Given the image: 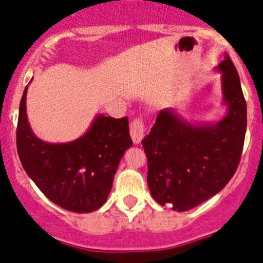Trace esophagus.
Returning <instances> with one entry per match:
<instances>
[{
    "label": "esophagus",
    "mask_w": 263,
    "mask_h": 263,
    "mask_svg": "<svg viewBox=\"0 0 263 263\" xmlns=\"http://www.w3.org/2000/svg\"><path fill=\"white\" fill-rule=\"evenodd\" d=\"M143 133H145V122L142 118H134L132 125H130V136L133 139L134 143H139L143 138Z\"/></svg>",
    "instance_id": "obj_1"
}]
</instances>
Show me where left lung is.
Wrapping results in <instances>:
<instances>
[{
    "label": "left lung",
    "instance_id": "8db88e82",
    "mask_svg": "<svg viewBox=\"0 0 263 263\" xmlns=\"http://www.w3.org/2000/svg\"><path fill=\"white\" fill-rule=\"evenodd\" d=\"M222 73L227 116L215 125H191L171 109L160 110L142 139L147 157V184L153 197L178 212L215 196L236 173L246 132V101L229 55Z\"/></svg>",
    "mask_w": 263,
    "mask_h": 263
}]
</instances>
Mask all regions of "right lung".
<instances>
[{"label": "right lung", "instance_id": "right-lung-1", "mask_svg": "<svg viewBox=\"0 0 263 263\" xmlns=\"http://www.w3.org/2000/svg\"><path fill=\"white\" fill-rule=\"evenodd\" d=\"M27 87L20 104L17 150L21 163L52 203L76 213L99 210L108 199L115 174L133 145L127 117L100 115L84 136L68 143L36 138L26 116Z\"/></svg>", "mask_w": 263, "mask_h": 263}]
</instances>
